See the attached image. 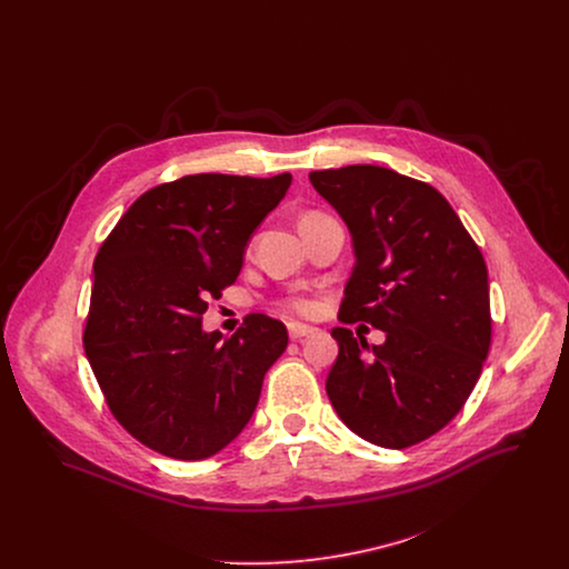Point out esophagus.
<instances>
[{
	"instance_id": "obj_1",
	"label": "esophagus",
	"mask_w": 569,
	"mask_h": 569,
	"mask_svg": "<svg viewBox=\"0 0 569 569\" xmlns=\"http://www.w3.org/2000/svg\"><path fill=\"white\" fill-rule=\"evenodd\" d=\"M317 329H312V327H306V323H288V336H290V340H301V338H308V336H312Z\"/></svg>"
}]
</instances>
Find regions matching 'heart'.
Masks as SVG:
<instances>
[{
	"label": "heart",
	"mask_w": 569,
	"mask_h": 569,
	"mask_svg": "<svg viewBox=\"0 0 569 569\" xmlns=\"http://www.w3.org/2000/svg\"><path fill=\"white\" fill-rule=\"evenodd\" d=\"M286 308H288V310H292V312H297V315L310 317V315H315V310H317V301H315V299H310V297L299 295V297H290V299H286Z\"/></svg>",
	"instance_id": "obj_1"
}]
</instances>
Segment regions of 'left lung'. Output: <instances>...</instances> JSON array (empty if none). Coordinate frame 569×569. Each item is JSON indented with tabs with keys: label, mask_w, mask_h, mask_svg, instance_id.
I'll return each mask as SVG.
<instances>
[{
	"label": "left lung",
	"mask_w": 569,
	"mask_h": 569,
	"mask_svg": "<svg viewBox=\"0 0 569 569\" xmlns=\"http://www.w3.org/2000/svg\"><path fill=\"white\" fill-rule=\"evenodd\" d=\"M315 191L347 222L356 266L340 321L385 331L369 347L336 327L327 393L349 430L410 448L446 428L468 400L491 347L489 272L448 200L391 169L312 171Z\"/></svg>",
	"instance_id": "1"
}]
</instances>
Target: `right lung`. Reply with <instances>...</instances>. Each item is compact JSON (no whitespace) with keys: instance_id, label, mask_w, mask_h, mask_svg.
Segmentation results:
<instances>
[{"instance_id":"obj_1","label":"right lung","mask_w":569,"mask_h":569,"mask_svg":"<svg viewBox=\"0 0 569 569\" xmlns=\"http://www.w3.org/2000/svg\"><path fill=\"white\" fill-rule=\"evenodd\" d=\"M290 182L184 176L137 198L103 240L86 356L114 419L150 450L207 459L252 419L288 331L252 312L220 342L202 331V315L236 281L252 231Z\"/></svg>"}]
</instances>
